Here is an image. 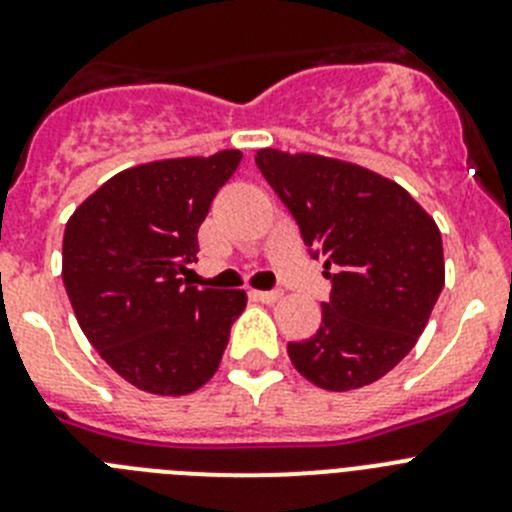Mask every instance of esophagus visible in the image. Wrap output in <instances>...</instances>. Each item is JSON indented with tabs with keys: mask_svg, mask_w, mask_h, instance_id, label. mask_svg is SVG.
Wrapping results in <instances>:
<instances>
[{
	"mask_svg": "<svg viewBox=\"0 0 512 512\" xmlns=\"http://www.w3.org/2000/svg\"><path fill=\"white\" fill-rule=\"evenodd\" d=\"M251 297H253V300H259V302H266V305H271V302L282 300V292H279V289H253Z\"/></svg>",
	"mask_w": 512,
	"mask_h": 512,
	"instance_id": "34e87169",
	"label": "esophagus"
}]
</instances>
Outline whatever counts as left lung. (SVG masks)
I'll list each match as a JSON object with an SVG mask.
<instances>
[{"instance_id": "obj_1", "label": "left lung", "mask_w": 512, "mask_h": 512, "mask_svg": "<svg viewBox=\"0 0 512 512\" xmlns=\"http://www.w3.org/2000/svg\"><path fill=\"white\" fill-rule=\"evenodd\" d=\"M256 166L333 284L318 333L289 343V359L330 392L377 382L410 354L441 295L436 220L397 182L341 158L261 148Z\"/></svg>"}]
</instances>
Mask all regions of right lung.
Returning <instances> with one entry per match:
<instances>
[{"mask_svg":"<svg viewBox=\"0 0 512 512\" xmlns=\"http://www.w3.org/2000/svg\"><path fill=\"white\" fill-rule=\"evenodd\" d=\"M241 158L228 148L133 166L66 223L61 274L76 320L138 390L189 395L220 366L246 292L187 287L179 274L197 261V230Z\"/></svg>","mask_w":512,"mask_h":512,"instance_id":"add662e5","label":"right lung"}]
</instances>
